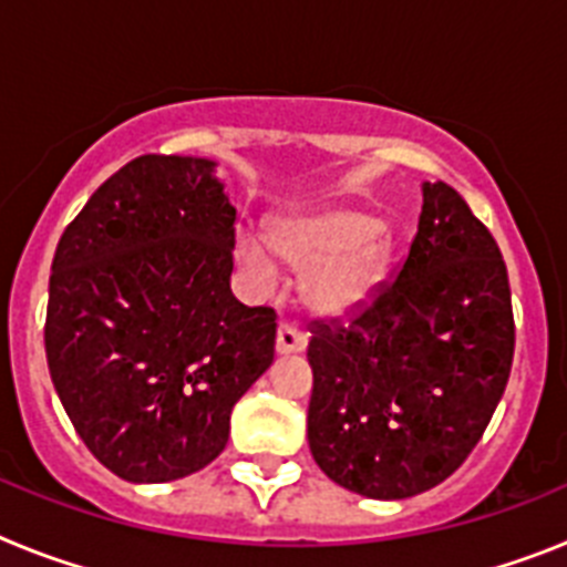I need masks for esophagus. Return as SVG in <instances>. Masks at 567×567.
<instances>
[{"label": "esophagus", "instance_id": "obj_1", "mask_svg": "<svg viewBox=\"0 0 567 567\" xmlns=\"http://www.w3.org/2000/svg\"><path fill=\"white\" fill-rule=\"evenodd\" d=\"M309 343V338L303 332H298L295 327H289V323H280L278 327V338H275V349H278V354H298L303 352Z\"/></svg>", "mask_w": 567, "mask_h": 567}]
</instances>
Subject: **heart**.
<instances>
[{
	"instance_id": "1",
	"label": "heart",
	"mask_w": 567,
	"mask_h": 567,
	"mask_svg": "<svg viewBox=\"0 0 567 567\" xmlns=\"http://www.w3.org/2000/svg\"><path fill=\"white\" fill-rule=\"evenodd\" d=\"M272 248L289 267L303 269L300 298L323 318H343L365 307L392 264L389 229L372 213L343 204L278 215L269 227V244L247 229L238 233L235 258L249 284L264 292L278 284Z\"/></svg>"
}]
</instances>
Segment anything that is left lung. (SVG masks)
Here are the masks:
<instances>
[{"instance_id": "8db88e82", "label": "left lung", "mask_w": 567, "mask_h": 567, "mask_svg": "<svg viewBox=\"0 0 567 567\" xmlns=\"http://www.w3.org/2000/svg\"><path fill=\"white\" fill-rule=\"evenodd\" d=\"M307 434L315 463L360 497L434 488L480 443L514 360V312L497 240L445 182L392 287L349 327L315 320Z\"/></svg>"}]
</instances>
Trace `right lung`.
<instances>
[{
	"label": "right lung",
	"instance_id": "right-lung-1",
	"mask_svg": "<svg viewBox=\"0 0 567 567\" xmlns=\"http://www.w3.org/2000/svg\"><path fill=\"white\" fill-rule=\"evenodd\" d=\"M213 158L138 155L90 195L50 267L44 352L70 423L127 483L227 449L275 358V312L229 289L235 207Z\"/></svg>",
	"mask_w": 567,
	"mask_h": 567
}]
</instances>
